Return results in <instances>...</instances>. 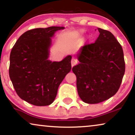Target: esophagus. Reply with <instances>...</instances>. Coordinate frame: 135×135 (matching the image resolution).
Returning <instances> with one entry per match:
<instances>
[{"label": "esophagus", "instance_id": "34e87169", "mask_svg": "<svg viewBox=\"0 0 135 135\" xmlns=\"http://www.w3.org/2000/svg\"><path fill=\"white\" fill-rule=\"evenodd\" d=\"M77 62H78V61H77V59L75 58H73L71 60V65H72V67H73L75 65Z\"/></svg>", "mask_w": 135, "mask_h": 135}]
</instances>
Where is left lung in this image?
<instances>
[{"label":"left lung","instance_id":"obj_1","mask_svg":"<svg viewBox=\"0 0 135 135\" xmlns=\"http://www.w3.org/2000/svg\"><path fill=\"white\" fill-rule=\"evenodd\" d=\"M95 43L81 47L79 63L73 68L79 97L84 103L97 104L109 99L119 90L125 74L122 48L109 31L98 28Z\"/></svg>","mask_w":135,"mask_h":135}]
</instances>
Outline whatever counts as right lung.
I'll list each match as a JSON object with an SVG mask.
<instances>
[{
    "label": "right lung",
    "mask_w": 135,
    "mask_h": 135,
    "mask_svg": "<svg viewBox=\"0 0 135 135\" xmlns=\"http://www.w3.org/2000/svg\"><path fill=\"white\" fill-rule=\"evenodd\" d=\"M64 27L51 26L27 31L11 51L9 75L20 98L34 106H49L59 86L71 69V55L61 61L49 60L53 38Z\"/></svg>",
    "instance_id": "add662e5"
}]
</instances>
